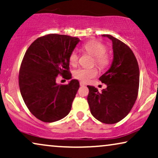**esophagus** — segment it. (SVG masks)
<instances>
[{
    "mask_svg": "<svg viewBox=\"0 0 158 158\" xmlns=\"http://www.w3.org/2000/svg\"><path fill=\"white\" fill-rule=\"evenodd\" d=\"M79 84H80V86H85V83L84 82V81H80Z\"/></svg>",
    "mask_w": 158,
    "mask_h": 158,
    "instance_id": "obj_1",
    "label": "esophagus"
}]
</instances>
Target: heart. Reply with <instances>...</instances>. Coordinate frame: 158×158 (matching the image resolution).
Masks as SVG:
<instances>
[{
    "mask_svg": "<svg viewBox=\"0 0 158 158\" xmlns=\"http://www.w3.org/2000/svg\"><path fill=\"white\" fill-rule=\"evenodd\" d=\"M83 49L87 53L94 56V64L99 68L103 69L108 66L110 63V58L106 52L107 48L106 45L98 40H91L87 42L83 45ZM79 60V56L77 51H73L69 56V62L71 66H75ZM98 73L96 68H79L73 71V77L84 82H87L92 78L95 77Z\"/></svg>",
    "mask_w": 158,
    "mask_h": 158,
    "instance_id": "1",
    "label": "heart"
}]
</instances>
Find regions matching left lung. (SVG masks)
<instances>
[{
	"label": "left lung",
	"instance_id": "left-lung-1",
	"mask_svg": "<svg viewBox=\"0 0 158 158\" xmlns=\"http://www.w3.org/2000/svg\"><path fill=\"white\" fill-rule=\"evenodd\" d=\"M112 41L113 59L110 69L100 77L107 87L102 92L87 86V102L92 115L99 121L113 124L129 114L137 98L139 69L129 47L110 35H102Z\"/></svg>",
	"mask_w": 158,
	"mask_h": 158
}]
</instances>
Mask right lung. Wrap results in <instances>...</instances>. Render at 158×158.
Returning <instances> with one entry per match:
<instances>
[{
  "label": "right lung",
  "mask_w": 158,
  "mask_h": 158,
  "mask_svg": "<svg viewBox=\"0 0 158 158\" xmlns=\"http://www.w3.org/2000/svg\"><path fill=\"white\" fill-rule=\"evenodd\" d=\"M80 40L68 35L50 34L29 46L19 75L21 94L29 111L37 118L51 123L69 114L79 88L77 79L58 85L56 78L71 79L69 56Z\"/></svg>",
  "instance_id": "1"
}]
</instances>
